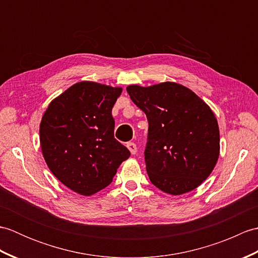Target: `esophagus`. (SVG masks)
Masks as SVG:
<instances>
[{
    "label": "esophagus",
    "instance_id": "obj_1",
    "mask_svg": "<svg viewBox=\"0 0 258 258\" xmlns=\"http://www.w3.org/2000/svg\"><path fill=\"white\" fill-rule=\"evenodd\" d=\"M126 146H127V149L130 150L131 153H132V154H136V152H138V147H136L135 143H133V142H128Z\"/></svg>",
    "mask_w": 258,
    "mask_h": 258
}]
</instances>
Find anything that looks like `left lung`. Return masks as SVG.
Returning a JSON list of instances; mask_svg holds the SVG:
<instances>
[{"label": "left lung", "mask_w": 258, "mask_h": 258, "mask_svg": "<svg viewBox=\"0 0 258 258\" xmlns=\"http://www.w3.org/2000/svg\"><path fill=\"white\" fill-rule=\"evenodd\" d=\"M126 91L149 122L144 154L152 184L171 195L199 187L220 155V130L210 106L174 82Z\"/></svg>", "instance_id": "obj_1"}]
</instances>
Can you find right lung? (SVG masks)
<instances>
[{"label":"right lung","instance_id":"add662e5","mask_svg":"<svg viewBox=\"0 0 258 258\" xmlns=\"http://www.w3.org/2000/svg\"><path fill=\"white\" fill-rule=\"evenodd\" d=\"M120 93V87L79 82L54 98L42 117L40 142L47 166L81 195L105 188L131 155L114 138L112 108Z\"/></svg>","mask_w":258,"mask_h":258}]
</instances>
